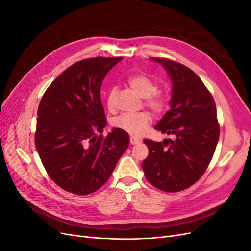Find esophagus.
I'll list each match as a JSON object with an SVG mask.
<instances>
[{
  "mask_svg": "<svg viewBox=\"0 0 251 251\" xmlns=\"http://www.w3.org/2000/svg\"><path fill=\"white\" fill-rule=\"evenodd\" d=\"M130 142H131V144H138V143L141 142V140L139 138H137V137H134V136H131V137H130Z\"/></svg>",
  "mask_w": 251,
  "mask_h": 251,
  "instance_id": "34e87169",
  "label": "esophagus"
}]
</instances>
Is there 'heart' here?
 <instances>
[{
  "instance_id": "heart-1",
  "label": "heart",
  "mask_w": 251,
  "mask_h": 251,
  "mask_svg": "<svg viewBox=\"0 0 251 251\" xmlns=\"http://www.w3.org/2000/svg\"><path fill=\"white\" fill-rule=\"evenodd\" d=\"M126 83L141 97L144 103L156 114H161L168 104L166 95L158 91V82L147 74H135L126 79ZM116 90H111L107 97V105L110 111L115 109ZM151 117L148 112L126 113L113 120V126L132 136H139L149 127Z\"/></svg>"
}]
</instances>
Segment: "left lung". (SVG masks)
<instances>
[{"label": "left lung", "instance_id": "obj_1", "mask_svg": "<svg viewBox=\"0 0 251 251\" xmlns=\"http://www.w3.org/2000/svg\"><path fill=\"white\" fill-rule=\"evenodd\" d=\"M163 66L173 83L171 109L155 128L175 139L143 140L149 156L142 170L150 183L176 193L195 184L206 171L220 136L214 97L193 70L168 58L151 57Z\"/></svg>", "mask_w": 251, "mask_h": 251}]
</instances>
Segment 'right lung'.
I'll return each instance as SVG.
<instances>
[{
    "instance_id": "right-lung-1",
    "label": "right lung",
    "mask_w": 251,
    "mask_h": 251,
    "mask_svg": "<svg viewBox=\"0 0 251 251\" xmlns=\"http://www.w3.org/2000/svg\"><path fill=\"white\" fill-rule=\"evenodd\" d=\"M123 57H94L70 66L52 81L37 110L35 148L49 177L64 191L89 195L100 189L128 147V134L113 128L100 87ZM100 135H98V134Z\"/></svg>"
}]
</instances>
